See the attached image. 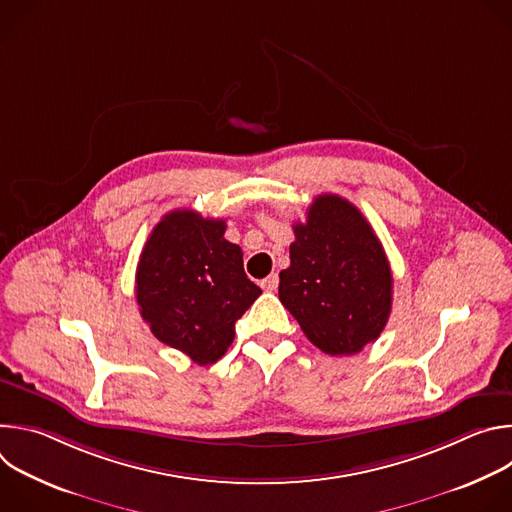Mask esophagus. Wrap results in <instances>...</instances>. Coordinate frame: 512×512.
<instances>
[{"mask_svg": "<svg viewBox=\"0 0 512 512\" xmlns=\"http://www.w3.org/2000/svg\"><path fill=\"white\" fill-rule=\"evenodd\" d=\"M277 285H279V275H277V273H271L267 279L261 281V287H263L265 291H275Z\"/></svg>", "mask_w": 512, "mask_h": 512, "instance_id": "1", "label": "esophagus"}]
</instances>
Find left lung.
<instances>
[{"label":"left lung","mask_w":512,"mask_h":512,"mask_svg":"<svg viewBox=\"0 0 512 512\" xmlns=\"http://www.w3.org/2000/svg\"><path fill=\"white\" fill-rule=\"evenodd\" d=\"M279 300L308 340L330 356H350L375 342L393 304L385 249L362 212L336 194H320L306 223L294 225Z\"/></svg>","instance_id":"8db88e82"}]
</instances>
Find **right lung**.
<instances>
[{
	"mask_svg": "<svg viewBox=\"0 0 512 512\" xmlns=\"http://www.w3.org/2000/svg\"><path fill=\"white\" fill-rule=\"evenodd\" d=\"M223 218L194 210L168 212L145 243L135 298L152 334L196 364L221 358L235 322L261 296L243 269V251L225 239Z\"/></svg>",
	"mask_w": 512,
	"mask_h": 512,
	"instance_id": "add662e5",
	"label": "right lung"
}]
</instances>
